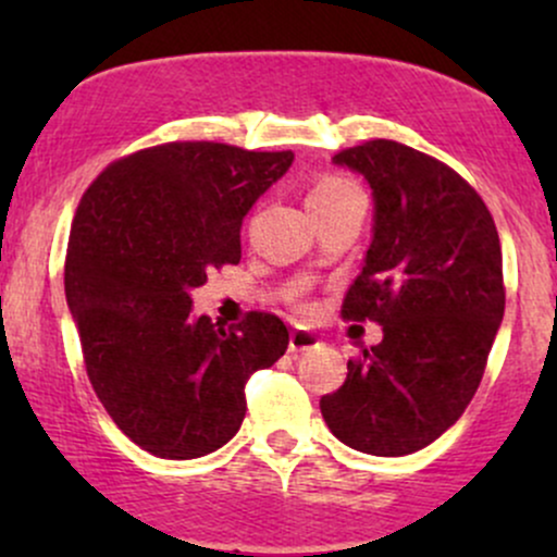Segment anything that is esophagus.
<instances>
[{
	"label": "esophagus",
	"mask_w": 557,
	"mask_h": 557,
	"mask_svg": "<svg viewBox=\"0 0 557 557\" xmlns=\"http://www.w3.org/2000/svg\"><path fill=\"white\" fill-rule=\"evenodd\" d=\"M317 345H319V337L314 335V332L293 330L290 332V343H287V350H290V354H304V350L317 348Z\"/></svg>",
	"instance_id": "1"
}]
</instances>
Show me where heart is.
Returning <instances> with one entry per match:
<instances>
[{
    "label": "heart",
    "instance_id": "1",
    "mask_svg": "<svg viewBox=\"0 0 557 557\" xmlns=\"http://www.w3.org/2000/svg\"><path fill=\"white\" fill-rule=\"evenodd\" d=\"M356 183L345 181V177H337V175H324L319 177L314 183V188L309 190V198L306 201L309 203H319V201H335V198H343L348 194H356Z\"/></svg>",
    "mask_w": 557,
    "mask_h": 557
}]
</instances>
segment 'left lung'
<instances>
[{
	"instance_id": "obj_1",
	"label": "left lung",
	"mask_w": 557,
	"mask_h": 557,
	"mask_svg": "<svg viewBox=\"0 0 557 557\" xmlns=\"http://www.w3.org/2000/svg\"><path fill=\"white\" fill-rule=\"evenodd\" d=\"M332 162L372 188V243L343 317L380 322L382 343L319 408L354 450L408 456L450 430L482 382L505 311L500 238L476 190L411 146L369 140Z\"/></svg>"
}]
</instances>
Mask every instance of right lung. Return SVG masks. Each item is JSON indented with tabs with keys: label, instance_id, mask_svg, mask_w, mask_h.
Listing matches in <instances>:
<instances>
[{
	"label": "right lung",
	"instance_id": "add662e5",
	"mask_svg": "<svg viewBox=\"0 0 557 557\" xmlns=\"http://www.w3.org/2000/svg\"><path fill=\"white\" fill-rule=\"evenodd\" d=\"M290 164L293 151L164 144L114 162L81 198L67 309L101 406L151 456L188 461L230 443L246 380L285 354L277 317L251 311L225 330L196 314L190 290L238 264L243 220Z\"/></svg>",
	"mask_w": 557,
	"mask_h": 557
}]
</instances>
